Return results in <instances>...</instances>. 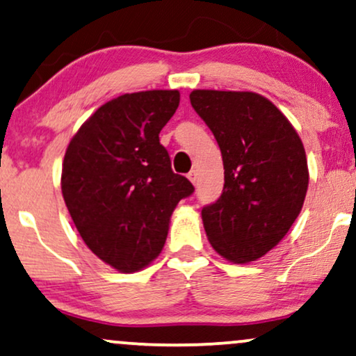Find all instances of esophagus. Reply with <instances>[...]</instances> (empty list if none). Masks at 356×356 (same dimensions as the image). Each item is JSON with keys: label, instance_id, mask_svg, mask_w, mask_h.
I'll return each instance as SVG.
<instances>
[{"label": "esophagus", "instance_id": "1", "mask_svg": "<svg viewBox=\"0 0 356 356\" xmlns=\"http://www.w3.org/2000/svg\"><path fill=\"white\" fill-rule=\"evenodd\" d=\"M187 177H188V181L193 184V186H195V184L199 182V174H197V170H191V172L187 174Z\"/></svg>", "mask_w": 356, "mask_h": 356}]
</instances>
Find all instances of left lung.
Listing matches in <instances>:
<instances>
[{
  "instance_id": "1",
  "label": "left lung",
  "mask_w": 356,
  "mask_h": 356,
  "mask_svg": "<svg viewBox=\"0 0 356 356\" xmlns=\"http://www.w3.org/2000/svg\"><path fill=\"white\" fill-rule=\"evenodd\" d=\"M191 105L217 139L225 169L222 195L202 209L210 245L233 263L258 259L302 209L309 186L302 141L256 93L193 90Z\"/></svg>"
}]
</instances>
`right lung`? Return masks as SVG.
Listing matches in <instances>:
<instances>
[{
	"label": "right lung",
	"mask_w": 356,
	"mask_h": 356,
	"mask_svg": "<svg viewBox=\"0 0 356 356\" xmlns=\"http://www.w3.org/2000/svg\"><path fill=\"white\" fill-rule=\"evenodd\" d=\"M179 102L177 90L126 93L98 108L67 147V209L85 245L118 271L161 253L175 205L195 191L159 143Z\"/></svg>",
	"instance_id": "add662e5"
}]
</instances>
